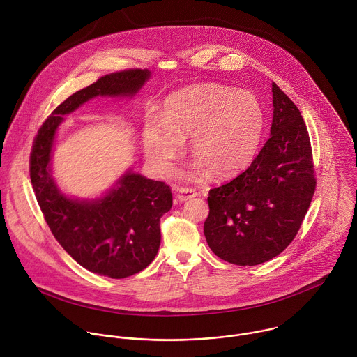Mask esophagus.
<instances>
[{"label": "esophagus", "mask_w": 357, "mask_h": 357, "mask_svg": "<svg viewBox=\"0 0 357 357\" xmlns=\"http://www.w3.org/2000/svg\"><path fill=\"white\" fill-rule=\"evenodd\" d=\"M197 196V192L196 189H190V188H179L178 189V195H176V199L178 202H186V200H190L193 197Z\"/></svg>", "instance_id": "esophagus-1"}]
</instances>
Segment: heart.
<instances>
[{"mask_svg":"<svg viewBox=\"0 0 357 357\" xmlns=\"http://www.w3.org/2000/svg\"><path fill=\"white\" fill-rule=\"evenodd\" d=\"M265 130V110L250 91L219 84H197L171 93L160 117L143 124V149L153 168L168 175L190 135L192 176L213 171L229 178L255 157Z\"/></svg>","mask_w":357,"mask_h":357,"instance_id":"heart-1","label":"heart"}]
</instances>
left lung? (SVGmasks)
Wrapping results in <instances>:
<instances>
[{"instance_id":"left-lung-1","label":"left lung","mask_w":357,"mask_h":357,"mask_svg":"<svg viewBox=\"0 0 357 357\" xmlns=\"http://www.w3.org/2000/svg\"><path fill=\"white\" fill-rule=\"evenodd\" d=\"M271 137L251 165L208 195L204 236L216 257L254 266L294 240L310 206L316 179L305 121L273 82Z\"/></svg>"}]
</instances>
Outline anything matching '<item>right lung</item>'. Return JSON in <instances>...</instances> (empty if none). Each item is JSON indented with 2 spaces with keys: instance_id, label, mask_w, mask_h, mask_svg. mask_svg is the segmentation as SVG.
Returning <instances> with one entry per match:
<instances>
[{
  "instance_id": "add662e5",
  "label": "right lung",
  "mask_w": 357,
  "mask_h": 357,
  "mask_svg": "<svg viewBox=\"0 0 357 357\" xmlns=\"http://www.w3.org/2000/svg\"><path fill=\"white\" fill-rule=\"evenodd\" d=\"M149 78L147 69L112 73L77 91L41 126L30 155L33 189L52 234L77 264L112 279L139 273L157 255L160 218L172 207L171 189L127 169L100 197H69L52 176L54 143L63 116L96 96L131 99Z\"/></svg>"
}]
</instances>
